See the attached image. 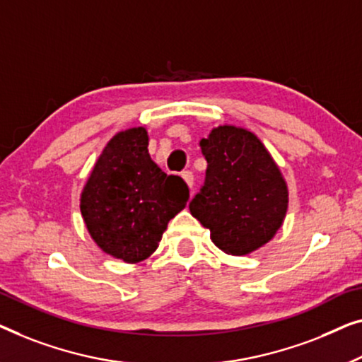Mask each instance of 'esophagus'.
I'll use <instances>...</instances> for the list:
<instances>
[{"instance_id": "obj_1", "label": "esophagus", "mask_w": 362, "mask_h": 362, "mask_svg": "<svg viewBox=\"0 0 362 362\" xmlns=\"http://www.w3.org/2000/svg\"><path fill=\"white\" fill-rule=\"evenodd\" d=\"M182 179L185 180L188 188L193 187V174H192L190 170H183V172H182Z\"/></svg>"}]
</instances>
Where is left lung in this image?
Here are the masks:
<instances>
[{"instance_id": "8db88e82", "label": "left lung", "mask_w": 362, "mask_h": 362, "mask_svg": "<svg viewBox=\"0 0 362 362\" xmlns=\"http://www.w3.org/2000/svg\"><path fill=\"white\" fill-rule=\"evenodd\" d=\"M205 183L190 213L221 251L244 256L276 236L288 206L287 183L254 132L223 124L200 141Z\"/></svg>"}]
</instances>
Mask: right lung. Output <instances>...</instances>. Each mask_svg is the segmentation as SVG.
Wrapping results in <instances>:
<instances>
[{"mask_svg":"<svg viewBox=\"0 0 362 362\" xmlns=\"http://www.w3.org/2000/svg\"><path fill=\"white\" fill-rule=\"evenodd\" d=\"M146 128L110 139L86 180L80 211L101 251L128 264L144 261L188 200L179 175H167L151 159Z\"/></svg>","mask_w":362,"mask_h":362,"instance_id":"add662e5","label":"right lung"}]
</instances>
